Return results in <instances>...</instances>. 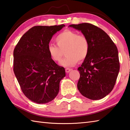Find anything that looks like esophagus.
Returning <instances> with one entry per match:
<instances>
[{
    "label": "esophagus",
    "mask_w": 130,
    "mask_h": 130,
    "mask_svg": "<svg viewBox=\"0 0 130 130\" xmlns=\"http://www.w3.org/2000/svg\"><path fill=\"white\" fill-rule=\"evenodd\" d=\"M72 70V69H70V68H66L65 69V72L67 73H69Z\"/></svg>",
    "instance_id": "34e87169"
}]
</instances>
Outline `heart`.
<instances>
[{"mask_svg": "<svg viewBox=\"0 0 130 130\" xmlns=\"http://www.w3.org/2000/svg\"><path fill=\"white\" fill-rule=\"evenodd\" d=\"M57 45L49 44L48 52L53 61L58 62L64 55L67 56L60 62L64 67H72L77 64L78 60H84L89 55L90 43L88 39L83 35L67 30L59 34L56 38Z\"/></svg>", "mask_w": 130, "mask_h": 130, "instance_id": "obj_1", "label": "heart"}]
</instances>
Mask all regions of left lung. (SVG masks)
Segmentation results:
<instances>
[{
    "label": "left lung",
    "mask_w": 130,
    "mask_h": 130,
    "mask_svg": "<svg viewBox=\"0 0 130 130\" xmlns=\"http://www.w3.org/2000/svg\"><path fill=\"white\" fill-rule=\"evenodd\" d=\"M88 39L89 55L78 68L80 77L77 88L92 100L104 98L114 87L120 69L117 47L102 29L90 23L72 24Z\"/></svg>",
    "instance_id": "1"
}]
</instances>
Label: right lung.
Returning <instances> with one entry per match:
<instances>
[{
  "mask_svg": "<svg viewBox=\"0 0 130 130\" xmlns=\"http://www.w3.org/2000/svg\"><path fill=\"white\" fill-rule=\"evenodd\" d=\"M63 27L35 26L23 35L14 49V73L23 93L32 102L48 103L58 93L65 69L51 58L47 48L53 35Z\"/></svg>",
  "mask_w": 130,
  "mask_h": 130,
  "instance_id": "obj_1",
  "label": "right lung"
}]
</instances>
